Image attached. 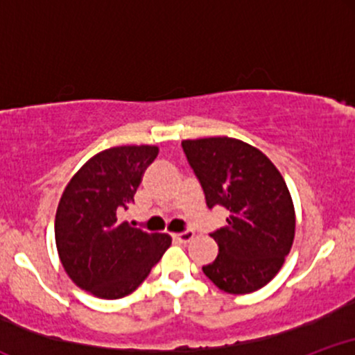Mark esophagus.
I'll use <instances>...</instances> for the list:
<instances>
[{"mask_svg":"<svg viewBox=\"0 0 355 355\" xmlns=\"http://www.w3.org/2000/svg\"><path fill=\"white\" fill-rule=\"evenodd\" d=\"M193 230H185V232H182V234H175L173 235V239L175 240H178V242H182V243H189L191 239H193Z\"/></svg>","mask_w":355,"mask_h":355,"instance_id":"1","label":"esophagus"}]
</instances>
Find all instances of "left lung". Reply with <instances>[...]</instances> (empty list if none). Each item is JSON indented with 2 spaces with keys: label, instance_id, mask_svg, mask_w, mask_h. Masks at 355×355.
I'll return each instance as SVG.
<instances>
[{
  "label": "left lung",
  "instance_id": "8db88e82",
  "mask_svg": "<svg viewBox=\"0 0 355 355\" xmlns=\"http://www.w3.org/2000/svg\"><path fill=\"white\" fill-rule=\"evenodd\" d=\"M182 148L207 207L229 210L227 225L210 234L218 255L203 274L229 294L259 291L277 275L294 242V203L282 175L260 150L235 138L183 140Z\"/></svg>",
  "mask_w": 355,
  "mask_h": 355
}]
</instances>
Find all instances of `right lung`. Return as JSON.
Segmentation results:
<instances>
[{
  "mask_svg": "<svg viewBox=\"0 0 355 355\" xmlns=\"http://www.w3.org/2000/svg\"><path fill=\"white\" fill-rule=\"evenodd\" d=\"M157 155V146L150 145L103 150L81 166L61 195L55 218L60 260L73 282L100 299L132 294L172 243L170 235L120 222Z\"/></svg>",
  "mask_w": 355,
  "mask_h": 355,
  "instance_id": "obj_1",
  "label": "right lung"
}]
</instances>
